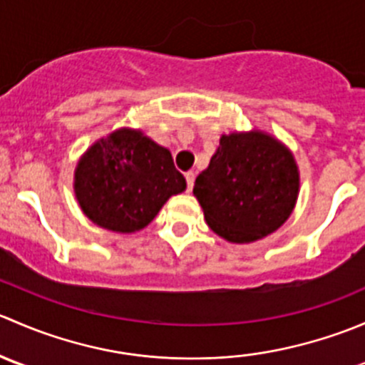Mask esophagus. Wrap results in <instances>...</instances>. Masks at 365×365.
<instances>
[{"label":"esophagus","mask_w":365,"mask_h":365,"mask_svg":"<svg viewBox=\"0 0 365 365\" xmlns=\"http://www.w3.org/2000/svg\"><path fill=\"white\" fill-rule=\"evenodd\" d=\"M194 178H196V173L194 171H187L185 173V180H187V190H192V187H194Z\"/></svg>","instance_id":"1"}]
</instances>
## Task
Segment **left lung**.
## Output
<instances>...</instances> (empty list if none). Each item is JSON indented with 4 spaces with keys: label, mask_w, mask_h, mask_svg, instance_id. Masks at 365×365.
Segmentation results:
<instances>
[{
    "label": "left lung",
    "mask_w": 365,
    "mask_h": 365,
    "mask_svg": "<svg viewBox=\"0 0 365 365\" xmlns=\"http://www.w3.org/2000/svg\"><path fill=\"white\" fill-rule=\"evenodd\" d=\"M194 196L208 226L233 244L259 240L286 222L298 196L292 152L263 132L222 135Z\"/></svg>",
    "instance_id": "left-lung-1"
}]
</instances>
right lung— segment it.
Returning a JSON list of instances; mask_svg holds the SVG:
<instances>
[{
  "instance_id": "1",
  "label": "right lung",
  "mask_w": 365,
  "mask_h": 365,
  "mask_svg": "<svg viewBox=\"0 0 365 365\" xmlns=\"http://www.w3.org/2000/svg\"><path fill=\"white\" fill-rule=\"evenodd\" d=\"M185 185L168 148L139 130L121 128L84 153L73 189L88 219L106 230L132 233L148 226Z\"/></svg>"
}]
</instances>
